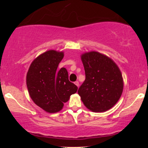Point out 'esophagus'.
I'll return each instance as SVG.
<instances>
[{
	"instance_id": "esophagus-1",
	"label": "esophagus",
	"mask_w": 148,
	"mask_h": 148,
	"mask_svg": "<svg viewBox=\"0 0 148 148\" xmlns=\"http://www.w3.org/2000/svg\"><path fill=\"white\" fill-rule=\"evenodd\" d=\"M75 84L76 86H77V87H79V82H77H77H75Z\"/></svg>"
}]
</instances>
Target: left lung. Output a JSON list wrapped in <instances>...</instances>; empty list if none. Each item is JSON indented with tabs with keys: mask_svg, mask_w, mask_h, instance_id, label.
Returning <instances> with one entry per match:
<instances>
[{
	"mask_svg": "<svg viewBox=\"0 0 148 148\" xmlns=\"http://www.w3.org/2000/svg\"><path fill=\"white\" fill-rule=\"evenodd\" d=\"M86 79L78 90L83 103L89 110L102 112L112 108L123 90L122 74L116 64L96 51L82 54Z\"/></svg>",
	"mask_w": 148,
	"mask_h": 148,
	"instance_id": "8db88e82",
	"label": "left lung"
}]
</instances>
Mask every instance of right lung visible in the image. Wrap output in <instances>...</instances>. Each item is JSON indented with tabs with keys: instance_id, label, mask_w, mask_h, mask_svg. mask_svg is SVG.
<instances>
[{
	"instance_id": "1",
	"label": "right lung",
	"mask_w": 148,
	"mask_h": 148,
	"mask_svg": "<svg viewBox=\"0 0 148 148\" xmlns=\"http://www.w3.org/2000/svg\"><path fill=\"white\" fill-rule=\"evenodd\" d=\"M63 52L48 50L35 58L26 76L28 92L34 102L49 113L62 110L64 103L75 94L77 87L69 80L68 72L58 66Z\"/></svg>"
}]
</instances>
